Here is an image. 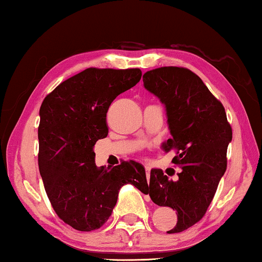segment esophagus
Wrapping results in <instances>:
<instances>
[{
  "label": "esophagus",
  "instance_id": "1",
  "mask_svg": "<svg viewBox=\"0 0 262 262\" xmlns=\"http://www.w3.org/2000/svg\"><path fill=\"white\" fill-rule=\"evenodd\" d=\"M145 174H146V179H148V181H149V178H150V167L149 166H145Z\"/></svg>",
  "mask_w": 262,
  "mask_h": 262
}]
</instances>
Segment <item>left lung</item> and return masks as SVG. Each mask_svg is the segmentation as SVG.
<instances>
[{
	"instance_id": "obj_1",
	"label": "left lung",
	"mask_w": 262,
	"mask_h": 262,
	"mask_svg": "<svg viewBox=\"0 0 262 262\" xmlns=\"http://www.w3.org/2000/svg\"><path fill=\"white\" fill-rule=\"evenodd\" d=\"M144 88L166 107L171 138L166 151L177 150L173 163L181 168L177 181L162 169H151L148 194L156 205L177 211L178 223L168 234L181 232L202 220L227 170L232 139L221 101L198 75L186 68L163 67L143 75Z\"/></svg>"
}]
</instances>
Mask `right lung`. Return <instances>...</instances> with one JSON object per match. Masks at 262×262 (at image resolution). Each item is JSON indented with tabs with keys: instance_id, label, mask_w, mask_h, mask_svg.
Masks as SVG:
<instances>
[{
	"instance_id": "1",
	"label": "right lung",
	"mask_w": 262,
	"mask_h": 262,
	"mask_svg": "<svg viewBox=\"0 0 262 262\" xmlns=\"http://www.w3.org/2000/svg\"><path fill=\"white\" fill-rule=\"evenodd\" d=\"M139 69L88 68L62 82L39 111L38 164L50 203L64 223L92 231L106 223L119 189L131 184L148 194L145 169L136 161L96 167L94 145L107 137L111 103L141 80Z\"/></svg>"
}]
</instances>
